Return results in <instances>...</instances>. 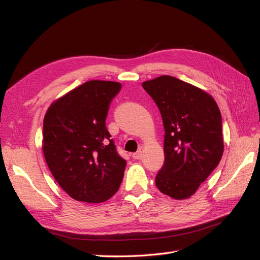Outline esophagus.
I'll return each mask as SVG.
<instances>
[{"instance_id": "obj_1", "label": "esophagus", "mask_w": 260, "mask_h": 260, "mask_svg": "<svg viewBox=\"0 0 260 260\" xmlns=\"http://www.w3.org/2000/svg\"><path fill=\"white\" fill-rule=\"evenodd\" d=\"M132 157H133V158H135V159H141V158H142V152L138 151V152H136V153H133V154H132Z\"/></svg>"}]
</instances>
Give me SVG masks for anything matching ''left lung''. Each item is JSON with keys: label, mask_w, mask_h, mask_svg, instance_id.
I'll list each match as a JSON object with an SVG mask.
<instances>
[{"label": "left lung", "mask_w": 260, "mask_h": 260, "mask_svg": "<svg viewBox=\"0 0 260 260\" xmlns=\"http://www.w3.org/2000/svg\"><path fill=\"white\" fill-rule=\"evenodd\" d=\"M142 86L158 107L165 129V161L155 184L172 199L190 198L223 154L219 107L205 91L171 76Z\"/></svg>", "instance_id": "left-lung-1"}]
</instances>
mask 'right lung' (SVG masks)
Here are the masks:
<instances>
[{
  "instance_id": "add662e5",
  "label": "right lung",
  "mask_w": 260,
  "mask_h": 260,
  "mask_svg": "<svg viewBox=\"0 0 260 260\" xmlns=\"http://www.w3.org/2000/svg\"><path fill=\"white\" fill-rule=\"evenodd\" d=\"M119 82L91 80L50 106L43 121V154L57 183L70 198L105 202L118 191L125 161L105 120Z\"/></svg>"
}]
</instances>
